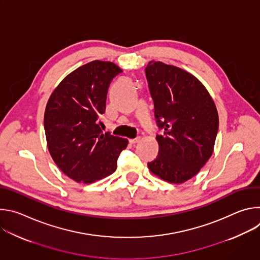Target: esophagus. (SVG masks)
<instances>
[{
  "mask_svg": "<svg viewBox=\"0 0 260 260\" xmlns=\"http://www.w3.org/2000/svg\"><path fill=\"white\" fill-rule=\"evenodd\" d=\"M140 140H141L140 137H137V138H135V139H129V143H131V144H136V143H138Z\"/></svg>",
  "mask_w": 260,
  "mask_h": 260,
  "instance_id": "esophagus-1",
  "label": "esophagus"
}]
</instances>
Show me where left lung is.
Wrapping results in <instances>:
<instances>
[{"instance_id": "obj_1", "label": "left lung", "mask_w": 260, "mask_h": 260, "mask_svg": "<svg viewBox=\"0 0 260 260\" xmlns=\"http://www.w3.org/2000/svg\"><path fill=\"white\" fill-rule=\"evenodd\" d=\"M146 77L162 136L158 155L148 169L164 181L181 184L194 177L211 157L219 127L215 103L192 74L151 60Z\"/></svg>"}]
</instances>
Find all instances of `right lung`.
I'll list each match as a JSON object with an SVG mask.
<instances>
[{
  "mask_svg": "<svg viewBox=\"0 0 260 260\" xmlns=\"http://www.w3.org/2000/svg\"><path fill=\"white\" fill-rule=\"evenodd\" d=\"M122 70L111 61L92 60L71 72L46 105L44 128L49 153L59 170L78 183H93L117 168L127 139L103 134L109 85Z\"/></svg>",
  "mask_w": 260,
  "mask_h": 260,
  "instance_id": "1",
  "label": "right lung"
}]
</instances>
